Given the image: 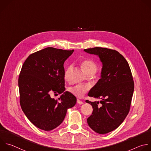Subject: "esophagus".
<instances>
[{
  "label": "esophagus",
  "mask_w": 151,
  "mask_h": 151,
  "mask_svg": "<svg viewBox=\"0 0 151 151\" xmlns=\"http://www.w3.org/2000/svg\"><path fill=\"white\" fill-rule=\"evenodd\" d=\"M77 103H78V104H83V103L81 101V100H80L79 99H77Z\"/></svg>",
  "instance_id": "obj_1"
}]
</instances>
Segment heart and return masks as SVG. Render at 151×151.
Returning <instances> with one entry per match:
<instances>
[{
  "mask_svg": "<svg viewBox=\"0 0 151 151\" xmlns=\"http://www.w3.org/2000/svg\"><path fill=\"white\" fill-rule=\"evenodd\" d=\"M81 67L83 71L86 74L88 75L90 73H95L98 69L97 65L96 63L92 60L85 59L82 61L81 63ZM72 69V66H69L65 70L64 74V79L65 81H68L69 80V73ZM89 91V87L83 85H76L70 87L69 88V91L72 95L77 97H82L88 91Z\"/></svg>",
  "mask_w": 151,
  "mask_h": 151,
  "instance_id": "obj_1",
  "label": "heart"
}]
</instances>
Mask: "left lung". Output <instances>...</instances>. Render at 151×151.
I'll return each instance as SVG.
<instances>
[{"label":"left lung","instance_id":"8db88e82","mask_svg":"<svg viewBox=\"0 0 151 151\" xmlns=\"http://www.w3.org/2000/svg\"><path fill=\"white\" fill-rule=\"evenodd\" d=\"M84 51L98 55L103 63L101 78L88 93L89 96L101 100H86L93 108L87 123L95 132L106 134L117 129L130 111L134 91L132 72L127 60L115 50L94 47Z\"/></svg>","mask_w":151,"mask_h":151}]
</instances>
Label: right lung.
<instances>
[{
    "instance_id": "add662e5",
    "label": "right lung",
    "mask_w": 151,
    "mask_h": 151,
    "mask_svg": "<svg viewBox=\"0 0 151 151\" xmlns=\"http://www.w3.org/2000/svg\"><path fill=\"white\" fill-rule=\"evenodd\" d=\"M74 50L47 47L30 55L24 63L18 78L20 105L28 120L38 128L52 130L63 121L67 110L73 107L76 98L65 92V61Z\"/></svg>"
}]
</instances>
